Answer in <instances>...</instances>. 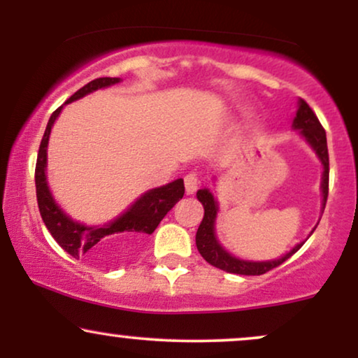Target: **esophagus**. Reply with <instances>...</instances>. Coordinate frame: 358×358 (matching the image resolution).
I'll return each instance as SVG.
<instances>
[{
    "instance_id": "1",
    "label": "esophagus",
    "mask_w": 358,
    "mask_h": 358,
    "mask_svg": "<svg viewBox=\"0 0 358 358\" xmlns=\"http://www.w3.org/2000/svg\"><path fill=\"white\" fill-rule=\"evenodd\" d=\"M199 183H200L199 173H195V171H192V173L185 176V192H187V195L195 193L196 188H199Z\"/></svg>"
}]
</instances>
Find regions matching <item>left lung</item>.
I'll list each match as a JSON object with an SVG mask.
<instances>
[{"instance_id": "8db88e82", "label": "left lung", "mask_w": 358, "mask_h": 358, "mask_svg": "<svg viewBox=\"0 0 358 358\" xmlns=\"http://www.w3.org/2000/svg\"><path fill=\"white\" fill-rule=\"evenodd\" d=\"M293 127L299 131L303 138L306 139V143L315 150V153L318 155L320 162L323 165V176H322V193H323V208L327 205L328 199V175H330V162H328V146H327V133H324L323 126L320 124L318 117L313 113V109L306 104V101L299 99L298 102V110L296 116L293 119ZM196 199L200 200L203 205V220L200 224L199 231H196V249L202 254V257L208 264L215 266L225 273H234V274H244V276H259V274H264L268 271L278 268L279 264L293 256L296 250L301 248L305 242L294 245L286 256L274 259V261H262V262H254V261H244V259L234 257L232 254H229L222 245L219 244L215 237V219L217 212H219V205H217L215 199L210 193V190L203 188V190L196 192Z\"/></svg>"}]
</instances>
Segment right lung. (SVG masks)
I'll return each instance as SVG.
<instances>
[{"label": "right lung", "instance_id": "right-lung-1", "mask_svg": "<svg viewBox=\"0 0 358 358\" xmlns=\"http://www.w3.org/2000/svg\"><path fill=\"white\" fill-rule=\"evenodd\" d=\"M117 82H121L117 77H101V79L90 80L89 84H85L84 87L71 96V99L65 104L80 99V97L87 96L97 89L117 84ZM62 108L64 106L53 110L50 119H48L47 129H45L42 143H40L38 156H36L35 187L40 215L47 225L48 232L52 234L53 239L65 252H69L76 259H85V261L106 264V262L113 261V257H116L121 250L136 248V244L141 242L146 234L155 232L163 217L183 196L185 185L183 180L178 178L175 182L146 192L122 215H119L116 220L106 225L89 227V225L72 220L53 200L50 188L47 185V175H45L48 138H50L52 126L55 119L59 117Z\"/></svg>", "mask_w": 358, "mask_h": 358}]
</instances>
